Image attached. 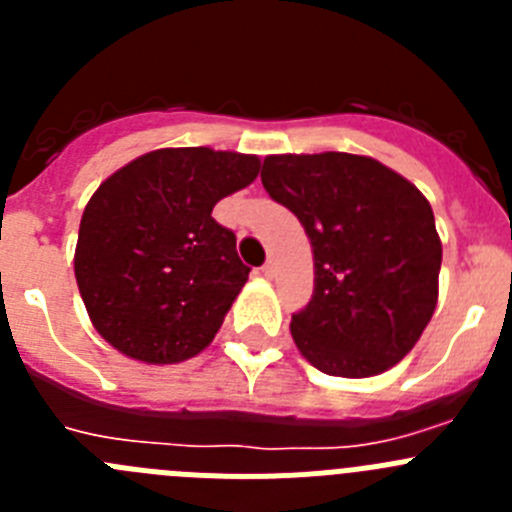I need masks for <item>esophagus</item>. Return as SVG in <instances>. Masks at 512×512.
Listing matches in <instances>:
<instances>
[{
  "label": "esophagus",
  "mask_w": 512,
  "mask_h": 512,
  "mask_svg": "<svg viewBox=\"0 0 512 512\" xmlns=\"http://www.w3.org/2000/svg\"><path fill=\"white\" fill-rule=\"evenodd\" d=\"M261 274H264L266 279H274V274H277V266H274V261H266V264L261 266Z\"/></svg>",
  "instance_id": "obj_1"
}]
</instances>
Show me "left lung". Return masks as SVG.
Returning a JSON list of instances; mask_svg holds the SVG:
<instances>
[{"label": "left lung", "instance_id": "obj_1", "mask_svg": "<svg viewBox=\"0 0 512 512\" xmlns=\"http://www.w3.org/2000/svg\"><path fill=\"white\" fill-rule=\"evenodd\" d=\"M261 184L295 212L312 246V300L289 323L300 354L351 379L405 359L438 302L431 202L377 158L338 151L266 156Z\"/></svg>", "mask_w": 512, "mask_h": 512}]
</instances>
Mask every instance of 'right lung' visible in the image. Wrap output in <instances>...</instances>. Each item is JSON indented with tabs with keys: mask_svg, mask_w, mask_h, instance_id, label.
<instances>
[{
	"mask_svg": "<svg viewBox=\"0 0 512 512\" xmlns=\"http://www.w3.org/2000/svg\"><path fill=\"white\" fill-rule=\"evenodd\" d=\"M259 169L248 153L158 148L99 184L81 215L74 274L112 348L179 364L210 346L251 271L212 207Z\"/></svg>",
	"mask_w": 512,
	"mask_h": 512,
	"instance_id": "obj_1",
	"label": "right lung"
}]
</instances>
